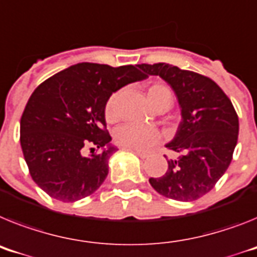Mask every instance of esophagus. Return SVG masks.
I'll return each mask as SVG.
<instances>
[{"label": "esophagus", "mask_w": 257, "mask_h": 257, "mask_svg": "<svg viewBox=\"0 0 257 257\" xmlns=\"http://www.w3.org/2000/svg\"><path fill=\"white\" fill-rule=\"evenodd\" d=\"M135 151V150H134ZM135 153H137L138 156H139L140 159H147V157H148V153H146V152H140V151H135Z\"/></svg>", "instance_id": "34e87169"}]
</instances>
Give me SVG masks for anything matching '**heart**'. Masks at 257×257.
Instances as JSON below:
<instances>
[{
    "label": "heart",
    "mask_w": 257,
    "mask_h": 257,
    "mask_svg": "<svg viewBox=\"0 0 257 257\" xmlns=\"http://www.w3.org/2000/svg\"><path fill=\"white\" fill-rule=\"evenodd\" d=\"M147 96L155 107L162 104H172V92L162 84H152L147 89ZM118 102L119 93H113L105 105V117L107 120H115L118 118ZM114 140L124 148L135 151H148L159 143L160 133L155 127L144 124L126 123L119 126L114 133Z\"/></svg>",
    "instance_id": "obj_1"
}]
</instances>
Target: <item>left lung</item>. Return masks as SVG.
<instances>
[{
    "instance_id": "8db88e82",
    "label": "left lung",
    "mask_w": 257,
    "mask_h": 257,
    "mask_svg": "<svg viewBox=\"0 0 257 257\" xmlns=\"http://www.w3.org/2000/svg\"><path fill=\"white\" fill-rule=\"evenodd\" d=\"M147 76L159 75L178 98L182 120L169 150L181 153L168 160L162 177L150 183L162 196L196 200L214 187L229 168L235 150L239 120L222 89L207 76L169 63L138 65Z\"/></svg>"
}]
</instances>
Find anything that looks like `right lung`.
<instances>
[{"label": "right lung", "instance_id": "1", "mask_svg": "<svg viewBox=\"0 0 257 257\" xmlns=\"http://www.w3.org/2000/svg\"><path fill=\"white\" fill-rule=\"evenodd\" d=\"M137 66L80 62L50 76L34 91L21 118V146L30 174L49 196L72 203L89 196L109 173L110 143L105 105L111 93L144 80ZM91 144L98 154L82 155Z\"/></svg>", "mask_w": 257, "mask_h": 257}]
</instances>
